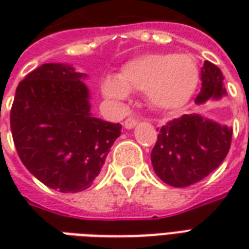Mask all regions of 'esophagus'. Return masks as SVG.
<instances>
[{"label": "esophagus", "mask_w": 249, "mask_h": 249, "mask_svg": "<svg viewBox=\"0 0 249 249\" xmlns=\"http://www.w3.org/2000/svg\"><path fill=\"white\" fill-rule=\"evenodd\" d=\"M136 125H137V120L135 117H128L124 121V126L126 129H132V128H135Z\"/></svg>", "instance_id": "34e87169"}]
</instances>
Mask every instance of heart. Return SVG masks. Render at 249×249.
I'll use <instances>...</instances> for the list:
<instances>
[{
    "mask_svg": "<svg viewBox=\"0 0 249 249\" xmlns=\"http://www.w3.org/2000/svg\"><path fill=\"white\" fill-rule=\"evenodd\" d=\"M198 82L195 57L188 53H151L136 57L121 68L119 77L103 82L104 97L123 103L129 92H144L161 110H178L191 100Z\"/></svg>",
    "mask_w": 249,
    "mask_h": 249,
    "instance_id": "heart-1",
    "label": "heart"
}]
</instances>
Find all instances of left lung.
Listing matches in <instances>:
<instances>
[{"instance_id":"8db88e82","label":"left lung","mask_w":249,"mask_h":249,"mask_svg":"<svg viewBox=\"0 0 249 249\" xmlns=\"http://www.w3.org/2000/svg\"><path fill=\"white\" fill-rule=\"evenodd\" d=\"M223 73L217 66L204 61L201 90L196 103L225 96ZM159 130V129H157ZM232 128L220 125L200 114H183L161 126L151 160L155 173L164 183L176 188L189 187L213 172L228 155Z\"/></svg>"}]
</instances>
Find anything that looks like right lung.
<instances>
[{"mask_svg": "<svg viewBox=\"0 0 249 249\" xmlns=\"http://www.w3.org/2000/svg\"><path fill=\"white\" fill-rule=\"evenodd\" d=\"M87 77L66 64H44L16 89L10 128L21 161L46 187L81 192L93 184L121 125L93 117Z\"/></svg>", "mask_w": 249, "mask_h": 249, "instance_id": "obj_1", "label": "right lung"}]
</instances>
